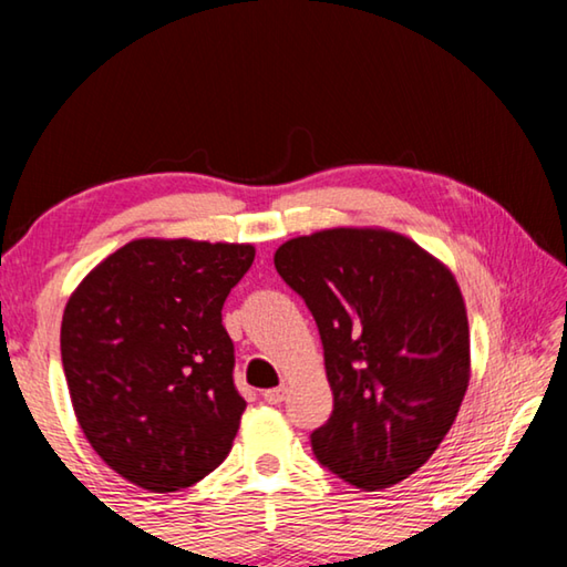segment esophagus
<instances>
[{
	"mask_svg": "<svg viewBox=\"0 0 567 567\" xmlns=\"http://www.w3.org/2000/svg\"><path fill=\"white\" fill-rule=\"evenodd\" d=\"M285 395H287L285 388H272V390H265L262 392L265 402H270V405H280V402L285 400Z\"/></svg>",
	"mask_w": 567,
	"mask_h": 567,
	"instance_id": "1",
	"label": "esophagus"
}]
</instances>
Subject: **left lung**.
Masks as SVG:
<instances>
[{"instance_id":"8db88e82","label":"left lung","mask_w":567,"mask_h":567,"mask_svg":"<svg viewBox=\"0 0 567 567\" xmlns=\"http://www.w3.org/2000/svg\"><path fill=\"white\" fill-rule=\"evenodd\" d=\"M282 280L318 322L332 415L312 453L344 483L382 491L443 443L470 380V330L453 272L412 239L334 227L287 239Z\"/></svg>"}]
</instances>
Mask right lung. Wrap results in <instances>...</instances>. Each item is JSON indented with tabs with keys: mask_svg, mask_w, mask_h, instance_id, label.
Masks as SVG:
<instances>
[{
	"mask_svg": "<svg viewBox=\"0 0 567 567\" xmlns=\"http://www.w3.org/2000/svg\"><path fill=\"white\" fill-rule=\"evenodd\" d=\"M252 260V245L132 239L64 307L76 422L114 473L150 493L199 483L233 450L247 402L223 305Z\"/></svg>",
	"mask_w": 567,
	"mask_h": 567,
	"instance_id": "1",
	"label": "right lung"
}]
</instances>
